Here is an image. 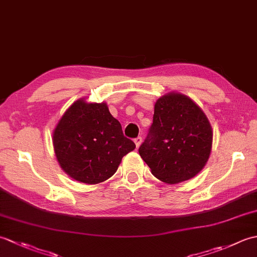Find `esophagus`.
Segmentation results:
<instances>
[{
    "label": "esophagus",
    "mask_w": 257,
    "mask_h": 257,
    "mask_svg": "<svg viewBox=\"0 0 257 257\" xmlns=\"http://www.w3.org/2000/svg\"><path fill=\"white\" fill-rule=\"evenodd\" d=\"M135 144H136V147H137V148H139L140 147V145H141V141H143V139H141V137H137V138H135Z\"/></svg>",
    "instance_id": "34e87169"
}]
</instances>
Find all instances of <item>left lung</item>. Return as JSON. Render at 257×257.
Here are the masks:
<instances>
[{"instance_id": "left-lung-1", "label": "left lung", "mask_w": 257, "mask_h": 257, "mask_svg": "<svg viewBox=\"0 0 257 257\" xmlns=\"http://www.w3.org/2000/svg\"><path fill=\"white\" fill-rule=\"evenodd\" d=\"M213 132L202 109L188 96L169 92L155 103L154 121L139 155L162 182L195 177L209 160Z\"/></svg>"}]
</instances>
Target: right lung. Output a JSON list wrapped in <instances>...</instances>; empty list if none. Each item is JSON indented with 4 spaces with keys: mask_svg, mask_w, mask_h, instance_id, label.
Returning a JSON list of instances; mask_svg holds the SVG:
<instances>
[{
    "mask_svg": "<svg viewBox=\"0 0 257 257\" xmlns=\"http://www.w3.org/2000/svg\"><path fill=\"white\" fill-rule=\"evenodd\" d=\"M53 146L63 170L76 181L97 184L113 176L122 157L136 148L106 102L75 101L53 132Z\"/></svg>",
    "mask_w": 257,
    "mask_h": 257,
    "instance_id": "obj_1",
    "label": "right lung"
}]
</instances>
